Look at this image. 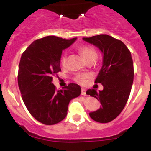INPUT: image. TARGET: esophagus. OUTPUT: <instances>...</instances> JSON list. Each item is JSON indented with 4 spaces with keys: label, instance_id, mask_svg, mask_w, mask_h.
<instances>
[{
    "label": "esophagus",
    "instance_id": "34e87169",
    "mask_svg": "<svg viewBox=\"0 0 151 151\" xmlns=\"http://www.w3.org/2000/svg\"><path fill=\"white\" fill-rule=\"evenodd\" d=\"M81 94H82V95H86V90L85 88H82Z\"/></svg>",
    "mask_w": 151,
    "mask_h": 151
}]
</instances>
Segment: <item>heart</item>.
<instances>
[{
	"instance_id": "obj_1",
	"label": "heart",
	"mask_w": 151,
	"mask_h": 151,
	"mask_svg": "<svg viewBox=\"0 0 151 151\" xmlns=\"http://www.w3.org/2000/svg\"><path fill=\"white\" fill-rule=\"evenodd\" d=\"M78 51H79L80 54H82L83 58L87 63L91 60L94 61L97 58V52H96L95 49L93 47L89 46V45L81 46L78 48ZM60 61L62 66H66V62H67V57H66V54H63L62 56ZM89 77H90V76L88 74H86V73H78V74L76 75L74 79L77 83L83 85L87 83Z\"/></svg>"
}]
</instances>
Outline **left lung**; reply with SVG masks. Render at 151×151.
<instances>
[{"instance_id":"obj_1","label":"left lung","mask_w":151,"mask_h":151,"mask_svg":"<svg viewBox=\"0 0 151 151\" xmlns=\"http://www.w3.org/2000/svg\"><path fill=\"white\" fill-rule=\"evenodd\" d=\"M86 42L97 47L102 52V67L95 83L104 86L102 91L88 89L86 94L100 101L101 107L89 113L91 118L101 123L111 122L116 118L129 99L134 79L132 54L125 44L108 35L83 38Z\"/></svg>"}]
</instances>
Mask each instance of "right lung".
<instances>
[{"mask_svg":"<svg viewBox=\"0 0 151 151\" xmlns=\"http://www.w3.org/2000/svg\"><path fill=\"white\" fill-rule=\"evenodd\" d=\"M76 40L47 36L33 41L21 57L18 85L22 101L31 115L45 125H54L64 119L69 101L81 94L77 84L70 83L58 91L52 84V76L61 70L63 50Z\"/></svg>","mask_w":151,"mask_h":151,"instance_id":"1","label":"right lung"}]
</instances>
